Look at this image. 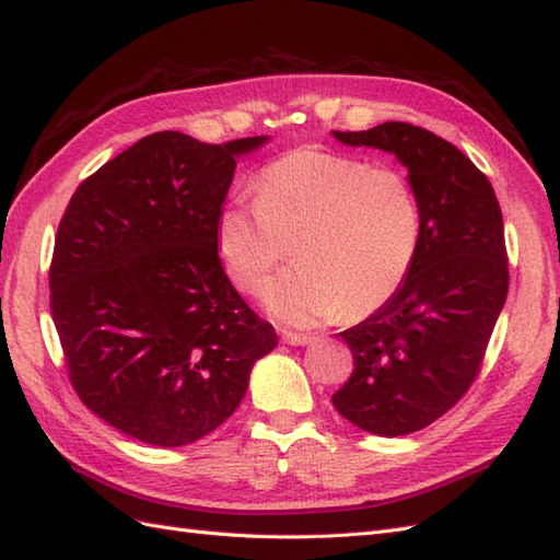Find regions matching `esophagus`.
I'll list each match as a JSON object with an SVG mask.
<instances>
[{
  "instance_id": "esophagus-1",
  "label": "esophagus",
  "mask_w": 560,
  "mask_h": 560,
  "mask_svg": "<svg viewBox=\"0 0 560 560\" xmlns=\"http://www.w3.org/2000/svg\"><path fill=\"white\" fill-rule=\"evenodd\" d=\"M280 336H282V343H287V346H306L313 341L308 334H296V331H287V329H282Z\"/></svg>"
}]
</instances>
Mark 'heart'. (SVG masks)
<instances>
[{"label":"heart","mask_w":560,"mask_h":560,"mask_svg":"<svg viewBox=\"0 0 560 560\" xmlns=\"http://www.w3.org/2000/svg\"><path fill=\"white\" fill-rule=\"evenodd\" d=\"M257 198L229 196L214 217V249L231 282L259 292L284 259L294 266L264 287V306L290 325L336 315L360 319L393 299L413 266L420 206L389 165L325 149H294L257 177Z\"/></svg>","instance_id":"1"}]
</instances>
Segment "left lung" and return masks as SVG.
Instances as JSON below:
<instances>
[{
  "label": "left lung",
  "mask_w": 560,
  "mask_h": 560,
  "mask_svg": "<svg viewBox=\"0 0 560 560\" xmlns=\"http://www.w3.org/2000/svg\"><path fill=\"white\" fill-rule=\"evenodd\" d=\"M334 138L395 154L409 171L420 241L399 292L341 331L354 371L331 401L364 432L411 434L442 418L479 376L510 290L500 202L479 167L425 128L387 121Z\"/></svg>",
  "instance_id": "8db88e82"
}]
</instances>
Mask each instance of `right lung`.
Masks as SVG:
<instances>
[{"label": "right lung", "mask_w": 560, "mask_h": 560, "mask_svg": "<svg viewBox=\"0 0 560 560\" xmlns=\"http://www.w3.org/2000/svg\"><path fill=\"white\" fill-rule=\"evenodd\" d=\"M266 142L147 135L81 182L62 214L48 287L70 381L95 416L144 444L217 430L278 346L214 249L235 159Z\"/></svg>", "instance_id": "right-lung-1"}]
</instances>
